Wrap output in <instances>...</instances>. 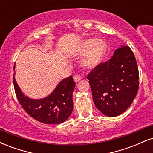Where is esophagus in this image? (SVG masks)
Returning a JSON list of instances; mask_svg holds the SVG:
<instances>
[{
	"label": "esophagus",
	"instance_id": "34e87169",
	"mask_svg": "<svg viewBox=\"0 0 153 153\" xmlns=\"http://www.w3.org/2000/svg\"><path fill=\"white\" fill-rule=\"evenodd\" d=\"M73 79H74L75 82H79L80 80H81L82 78H81V76H80V75H75L74 76H73Z\"/></svg>",
	"mask_w": 153,
	"mask_h": 153
}]
</instances>
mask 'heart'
I'll list each match as a JSON object with an SVG mask.
<instances>
[{"label": "heart", "mask_w": 153, "mask_h": 153, "mask_svg": "<svg viewBox=\"0 0 153 153\" xmlns=\"http://www.w3.org/2000/svg\"><path fill=\"white\" fill-rule=\"evenodd\" d=\"M106 50V45L101 39H88L82 42L79 47L78 54H84L81 64L86 68H93L102 60Z\"/></svg>", "instance_id": "1"}]
</instances>
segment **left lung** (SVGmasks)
<instances>
[{
    "instance_id": "obj_1",
    "label": "left lung",
    "mask_w": 153,
    "mask_h": 153,
    "mask_svg": "<svg viewBox=\"0 0 153 153\" xmlns=\"http://www.w3.org/2000/svg\"><path fill=\"white\" fill-rule=\"evenodd\" d=\"M95 106L108 117H117L130 106L139 89V71L129 46L114 51L88 75Z\"/></svg>"
}]
</instances>
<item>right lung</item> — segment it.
<instances>
[{"instance_id":"obj_1","label":"right lung","mask_w":153,"mask_h":153,"mask_svg":"<svg viewBox=\"0 0 153 153\" xmlns=\"http://www.w3.org/2000/svg\"><path fill=\"white\" fill-rule=\"evenodd\" d=\"M13 81L19 103L26 113L36 121L47 124H60L71 116L73 108V92L75 86L72 75L63 79L50 96L39 100L24 96L16 81L14 75Z\"/></svg>"}]
</instances>
